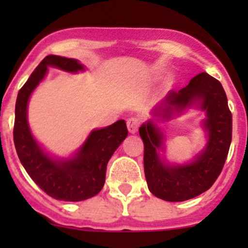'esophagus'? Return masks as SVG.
<instances>
[{
  "instance_id": "1",
  "label": "esophagus",
  "mask_w": 248,
  "mask_h": 248,
  "mask_svg": "<svg viewBox=\"0 0 248 248\" xmlns=\"http://www.w3.org/2000/svg\"><path fill=\"white\" fill-rule=\"evenodd\" d=\"M140 125V120L139 118H135V117H131L126 120V126H128V130L130 134H135L138 131V128Z\"/></svg>"
}]
</instances>
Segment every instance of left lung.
<instances>
[{
  "instance_id": "left-lung-1",
  "label": "left lung",
  "mask_w": 248,
  "mask_h": 248,
  "mask_svg": "<svg viewBox=\"0 0 248 248\" xmlns=\"http://www.w3.org/2000/svg\"><path fill=\"white\" fill-rule=\"evenodd\" d=\"M192 106L205 113L202 122L208 137L205 148L189 163H169L163 135L155 120L171 119ZM151 115L153 119L139 128L144 141V172L151 194L179 202L207 191L222 170L232 139V115L221 83L205 72L198 74L185 88L169 92Z\"/></svg>"
}]
</instances>
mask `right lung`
Segmentation results:
<instances>
[{
	"label": "right lung",
	"mask_w": 248,
	"mask_h": 248,
	"mask_svg": "<svg viewBox=\"0 0 248 248\" xmlns=\"http://www.w3.org/2000/svg\"><path fill=\"white\" fill-rule=\"evenodd\" d=\"M49 67L69 73L85 71L79 61L61 56H47L39 63L17 95L13 128L17 155L31 179L46 194L63 201L87 200L103 189L109 159L126 138L128 129L124 120H118L109 126L92 130L69 157L47 153L31 131L27 110L30 97L45 79Z\"/></svg>",
	"instance_id": "add662e5"
}]
</instances>
